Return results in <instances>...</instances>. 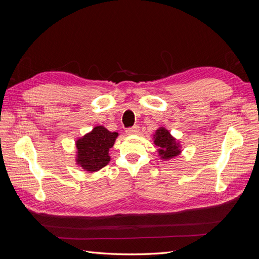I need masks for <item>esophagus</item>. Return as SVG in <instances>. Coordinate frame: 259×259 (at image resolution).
<instances>
[{
	"label": "esophagus",
	"mask_w": 259,
	"mask_h": 259,
	"mask_svg": "<svg viewBox=\"0 0 259 259\" xmlns=\"http://www.w3.org/2000/svg\"><path fill=\"white\" fill-rule=\"evenodd\" d=\"M138 132H139V127L137 126V125H135V126H133V127H128V128L126 130V133H127V134H130V135L137 134Z\"/></svg>",
	"instance_id": "obj_1"
}]
</instances>
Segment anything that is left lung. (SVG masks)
<instances>
[{
    "label": "left lung",
    "instance_id": "1",
    "mask_svg": "<svg viewBox=\"0 0 259 259\" xmlns=\"http://www.w3.org/2000/svg\"><path fill=\"white\" fill-rule=\"evenodd\" d=\"M153 138L154 145L158 147L159 154L163 160H169L180 153L178 143L166 128L160 127L156 130Z\"/></svg>",
    "mask_w": 259,
    "mask_h": 259
}]
</instances>
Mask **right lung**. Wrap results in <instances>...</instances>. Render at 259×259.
Here are the masks:
<instances>
[{
  "instance_id": "obj_1",
  "label": "right lung",
  "mask_w": 259,
  "mask_h": 259,
  "mask_svg": "<svg viewBox=\"0 0 259 259\" xmlns=\"http://www.w3.org/2000/svg\"><path fill=\"white\" fill-rule=\"evenodd\" d=\"M117 133L96 126L76 142V164L88 171H97L110 161L109 149L114 145Z\"/></svg>"
}]
</instances>
